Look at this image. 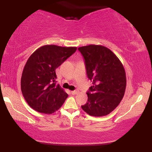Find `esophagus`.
<instances>
[{
    "label": "esophagus",
    "instance_id": "1",
    "mask_svg": "<svg viewBox=\"0 0 152 152\" xmlns=\"http://www.w3.org/2000/svg\"><path fill=\"white\" fill-rule=\"evenodd\" d=\"M70 93H71V94H72V95H76L77 93H78V91H76V90H75V91H72Z\"/></svg>",
    "mask_w": 152,
    "mask_h": 152
}]
</instances>
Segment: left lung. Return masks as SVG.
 <instances>
[{
	"label": "left lung",
	"instance_id": "1",
	"mask_svg": "<svg viewBox=\"0 0 152 152\" xmlns=\"http://www.w3.org/2000/svg\"><path fill=\"white\" fill-rule=\"evenodd\" d=\"M85 60L88 78L93 86L87 93L88 99L82 108L90 115L109 114L124 97L126 88L124 67L112 51L101 45L78 48Z\"/></svg>",
	"mask_w": 152,
	"mask_h": 152
}]
</instances>
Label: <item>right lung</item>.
Wrapping results in <instances>:
<instances>
[{
  "label": "right lung",
  "mask_w": 152,
  "mask_h": 152,
  "mask_svg": "<svg viewBox=\"0 0 152 152\" xmlns=\"http://www.w3.org/2000/svg\"><path fill=\"white\" fill-rule=\"evenodd\" d=\"M76 50V47L45 45L28 58L22 72L21 89L34 110L50 114L63 104L68 94L56 83V70Z\"/></svg>",
  "instance_id": "obj_1"
}]
</instances>
